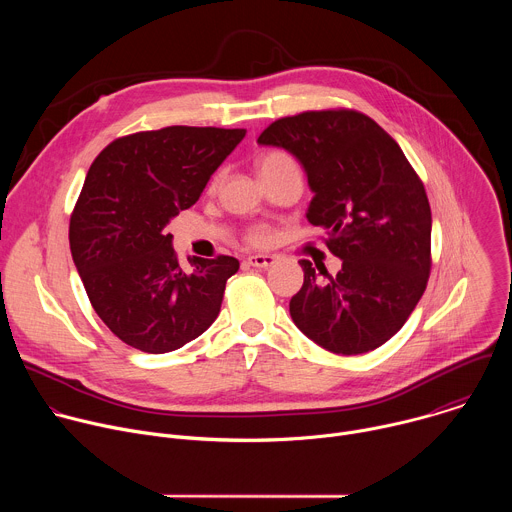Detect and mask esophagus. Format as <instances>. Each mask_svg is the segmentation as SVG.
<instances>
[{
	"label": "esophagus",
	"instance_id": "34e87169",
	"mask_svg": "<svg viewBox=\"0 0 512 512\" xmlns=\"http://www.w3.org/2000/svg\"><path fill=\"white\" fill-rule=\"evenodd\" d=\"M247 263L257 269H267L275 263V257L273 255H251V257H247Z\"/></svg>",
	"mask_w": 512,
	"mask_h": 512
}]
</instances>
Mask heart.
Segmentation results:
<instances>
[{
    "label": "heart",
    "instance_id": "heart-1",
    "mask_svg": "<svg viewBox=\"0 0 512 512\" xmlns=\"http://www.w3.org/2000/svg\"><path fill=\"white\" fill-rule=\"evenodd\" d=\"M289 164H296V160L291 158L287 152H283V150H269V152H263L257 158V172H259V176H263V174H267L271 170H277V168L289 166ZM269 239H271L269 229L261 227V225L251 227L247 231V235H245V241L249 245H253V247H263V245L269 243Z\"/></svg>",
    "mask_w": 512,
    "mask_h": 512
}]
</instances>
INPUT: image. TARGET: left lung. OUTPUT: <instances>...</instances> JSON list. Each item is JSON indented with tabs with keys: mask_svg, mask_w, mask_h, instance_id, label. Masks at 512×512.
I'll return each instance as SVG.
<instances>
[{
	"mask_svg": "<svg viewBox=\"0 0 512 512\" xmlns=\"http://www.w3.org/2000/svg\"><path fill=\"white\" fill-rule=\"evenodd\" d=\"M294 154L314 198L308 221L342 259L332 277L302 259L304 285L289 302L296 326L336 354H362L393 338L427 287L431 208L399 143L354 109L304 111L257 139Z\"/></svg>",
	"mask_w": 512,
	"mask_h": 512,
	"instance_id": "8db88e82",
	"label": "left lung"
}]
</instances>
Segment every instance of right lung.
Segmentation results:
<instances>
[{
    "instance_id": "obj_1",
    "label": "right lung",
    "mask_w": 512,
    "mask_h": 512,
    "mask_svg": "<svg viewBox=\"0 0 512 512\" xmlns=\"http://www.w3.org/2000/svg\"><path fill=\"white\" fill-rule=\"evenodd\" d=\"M247 129L170 125L113 139L95 158L70 214L68 241L91 306L125 344L182 348L221 312L239 261L194 257L186 273L166 233Z\"/></svg>"
}]
</instances>
